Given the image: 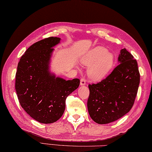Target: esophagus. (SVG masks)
<instances>
[{
  "mask_svg": "<svg viewBox=\"0 0 152 152\" xmlns=\"http://www.w3.org/2000/svg\"><path fill=\"white\" fill-rule=\"evenodd\" d=\"M86 85V80L84 79H81L80 81V86H85Z\"/></svg>",
  "mask_w": 152,
  "mask_h": 152,
  "instance_id": "obj_1",
  "label": "esophagus"
}]
</instances>
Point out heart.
<instances>
[{
	"instance_id": "heart-1",
	"label": "heart",
	"mask_w": 152,
	"mask_h": 152,
	"mask_svg": "<svg viewBox=\"0 0 152 152\" xmlns=\"http://www.w3.org/2000/svg\"><path fill=\"white\" fill-rule=\"evenodd\" d=\"M80 62L85 66H89L88 76L90 79L93 81H100L112 69L114 56L106 48L98 46L83 54Z\"/></svg>"
}]
</instances>
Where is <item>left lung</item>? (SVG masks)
<instances>
[{
    "mask_svg": "<svg viewBox=\"0 0 152 152\" xmlns=\"http://www.w3.org/2000/svg\"><path fill=\"white\" fill-rule=\"evenodd\" d=\"M123 48L117 66L110 75L97 84L89 85L87 107L90 116L98 124L120 119L131 110L140 84L137 61Z\"/></svg>",
    "mask_w": 152,
    "mask_h": 152,
    "instance_id": "1",
    "label": "left lung"
}]
</instances>
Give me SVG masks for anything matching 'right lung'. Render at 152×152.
<instances>
[{
  "instance_id": "add662e5",
  "label": "right lung",
  "mask_w": 152,
  "mask_h": 152,
  "mask_svg": "<svg viewBox=\"0 0 152 152\" xmlns=\"http://www.w3.org/2000/svg\"><path fill=\"white\" fill-rule=\"evenodd\" d=\"M59 37H49L34 43L21 57L15 74V91L21 107L33 119L52 123L66 109V100L79 87V79L66 80L51 72L54 46Z\"/></svg>"
}]
</instances>
